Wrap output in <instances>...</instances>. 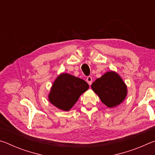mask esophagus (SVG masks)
<instances>
[{
	"label": "esophagus",
	"mask_w": 155,
	"mask_h": 155,
	"mask_svg": "<svg viewBox=\"0 0 155 155\" xmlns=\"http://www.w3.org/2000/svg\"><path fill=\"white\" fill-rule=\"evenodd\" d=\"M87 83L89 84V85H91V83H92V77H87Z\"/></svg>",
	"instance_id": "esophagus-1"
}]
</instances>
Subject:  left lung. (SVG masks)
I'll list each match as a JSON object with an SVG mask.
<instances>
[{
    "mask_svg": "<svg viewBox=\"0 0 155 155\" xmlns=\"http://www.w3.org/2000/svg\"><path fill=\"white\" fill-rule=\"evenodd\" d=\"M92 90L109 108L121 104L127 96V86L121 77L114 71H109L97 78L91 86Z\"/></svg>",
    "mask_w": 155,
    "mask_h": 155,
    "instance_id": "1",
    "label": "left lung"
}]
</instances>
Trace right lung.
Segmentation results:
<instances>
[{
    "mask_svg": "<svg viewBox=\"0 0 155 155\" xmlns=\"http://www.w3.org/2000/svg\"><path fill=\"white\" fill-rule=\"evenodd\" d=\"M88 88L89 85L84 80L68 73H62L52 84L48 96V101L57 108L68 111Z\"/></svg>",
    "mask_w": 155,
    "mask_h": 155,
    "instance_id": "obj_1",
    "label": "right lung"
}]
</instances>
